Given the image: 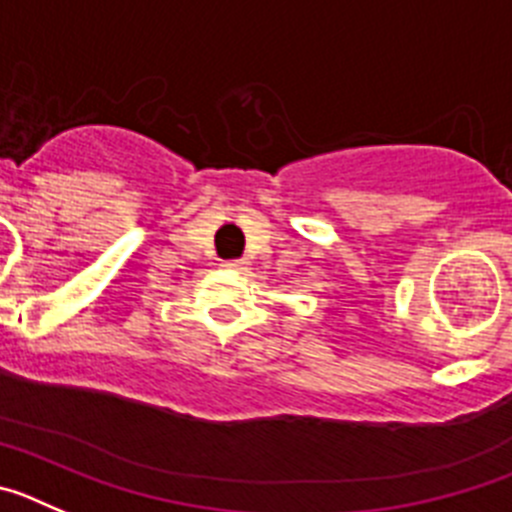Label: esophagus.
<instances>
[{"label":"esophagus","mask_w":512,"mask_h":512,"mask_svg":"<svg viewBox=\"0 0 512 512\" xmlns=\"http://www.w3.org/2000/svg\"><path fill=\"white\" fill-rule=\"evenodd\" d=\"M223 266L228 271H238V274H243V271L251 269V266H248V261H225Z\"/></svg>","instance_id":"1"}]
</instances>
